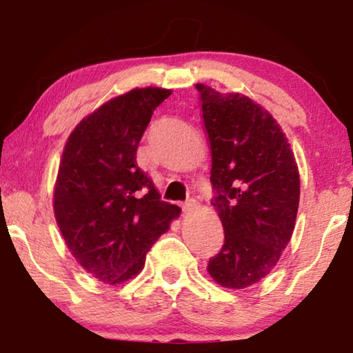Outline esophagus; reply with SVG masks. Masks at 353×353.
<instances>
[{
  "mask_svg": "<svg viewBox=\"0 0 353 353\" xmlns=\"http://www.w3.org/2000/svg\"><path fill=\"white\" fill-rule=\"evenodd\" d=\"M181 209H183V212H185V214H188V212H192L194 209H197V202L192 201V199L188 201L181 205Z\"/></svg>",
  "mask_w": 353,
  "mask_h": 353,
  "instance_id": "1",
  "label": "esophagus"
}]
</instances>
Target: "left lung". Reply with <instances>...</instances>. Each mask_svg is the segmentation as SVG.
Returning a JSON list of instances; mask_svg holds the SVG:
<instances>
[{
    "label": "left lung",
    "mask_w": 353,
    "mask_h": 353,
    "mask_svg": "<svg viewBox=\"0 0 353 353\" xmlns=\"http://www.w3.org/2000/svg\"><path fill=\"white\" fill-rule=\"evenodd\" d=\"M212 154L215 212L225 231L207 272L220 286L245 289L276 267L296 226L301 176L272 114L241 93L196 83Z\"/></svg>",
    "instance_id": "8db88e82"
}]
</instances>
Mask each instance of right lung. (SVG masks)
I'll list each match as a JSON object with an SVG mask.
<instances>
[{
	"instance_id": "right-lung-1",
	"label": "right lung",
	"mask_w": 353,
	"mask_h": 353,
	"mask_svg": "<svg viewBox=\"0 0 353 353\" xmlns=\"http://www.w3.org/2000/svg\"><path fill=\"white\" fill-rule=\"evenodd\" d=\"M172 90L146 86L109 99L67 138L54 185V216L80 267L108 284L141 272L159 236L180 216L137 165L154 110Z\"/></svg>"
}]
</instances>
